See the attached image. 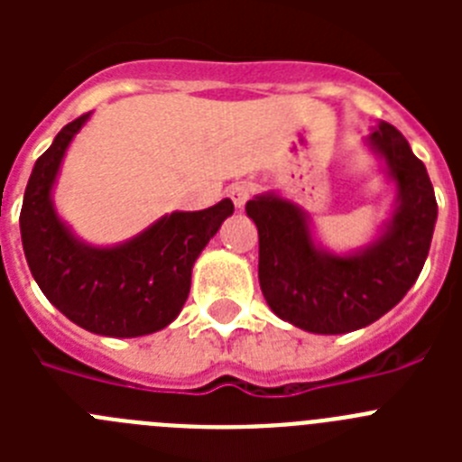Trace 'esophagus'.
Masks as SVG:
<instances>
[{"mask_svg":"<svg viewBox=\"0 0 462 462\" xmlns=\"http://www.w3.org/2000/svg\"><path fill=\"white\" fill-rule=\"evenodd\" d=\"M254 191L256 185H252V182H238V185L228 189V196H231V201H234L236 208H243L254 196Z\"/></svg>","mask_w":462,"mask_h":462,"instance_id":"1","label":"esophagus"}]
</instances>
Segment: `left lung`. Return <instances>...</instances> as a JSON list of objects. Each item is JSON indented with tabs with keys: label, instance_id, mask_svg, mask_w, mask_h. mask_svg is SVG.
I'll return each mask as SVG.
<instances>
[{
	"label": "left lung",
	"instance_id": "8db88e82",
	"mask_svg": "<svg viewBox=\"0 0 462 462\" xmlns=\"http://www.w3.org/2000/svg\"><path fill=\"white\" fill-rule=\"evenodd\" d=\"M368 143L398 187V208L386 231L356 254L319 250L308 217L275 194L256 196L245 210L259 228V284L280 319L321 336L377 321L402 300L430 250L438 201L423 162L389 122H377Z\"/></svg>",
	"mask_w": 462,
	"mask_h": 462
}]
</instances>
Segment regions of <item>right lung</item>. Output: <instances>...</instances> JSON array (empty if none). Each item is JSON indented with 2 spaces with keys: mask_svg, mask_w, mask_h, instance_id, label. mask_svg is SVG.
<instances>
[{
  "mask_svg": "<svg viewBox=\"0 0 462 462\" xmlns=\"http://www.w3.org/2000/svg\"><path fill=\"white\" fill-rule=\"evenodd\" d=\"M89 113L69 122L36 159L20 210L24 259L36 284L64 317L108 337H141L180 314L191 266L234 215L231 199L199 212H171L116 247L80 243L52 208L51 191L69 143Z\"/></svg>",
  "mask_w": 462,
  "mask_h": 462,
  "instance_id": "right-lung-1",
  "label": "right lung"
}]
</instances>
